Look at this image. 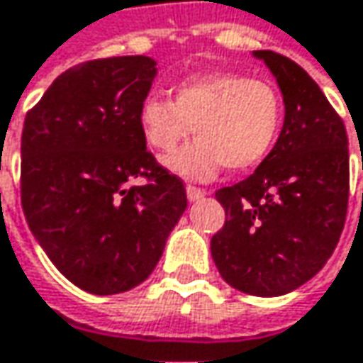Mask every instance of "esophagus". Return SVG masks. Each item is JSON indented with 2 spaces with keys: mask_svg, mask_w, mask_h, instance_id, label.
Returning <instances> with one entry per match:
<instances>
[{
  "mask_svg": "<svg viewBox=\"0 0 363 363\" xmlns=\"http://www.w3.org/2000/svg\"><path fill=\"white\" fill-rule=\"evenodd\" d=\"M203 195H208V191H203L199 186H193V184H186V197H189V201H199Z\"/></svg>",
  "mask_w": 363,
  "mask_h": 363,
  "instance_id": "esophagus-1",
  "label": "esophagus"
}]
</instances>
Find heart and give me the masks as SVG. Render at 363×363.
I'll use <instances>...</instances> for the list:
<instances>
[{"label":"heart","instance_id":"b5f03b06","mask_svg":"<svg viewBox=\"0 0 363 363\" xmlns=\"http://www.w3.org/2000/svg\"><path fill=\"white\" fill-rule=\"evenodd\" d=\"M139 130L149 147L170 153L191 135V145L164 160L186 179H212L224 166L245 172L274 149L284 122L279 89L239 72L193 74L174 86L172 99L149 95L139 114Z\"/></svg>","mask_w":363,"mask_h":363}]
</instances>
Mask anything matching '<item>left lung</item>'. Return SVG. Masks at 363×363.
Masks as SVG:
<instances>
[{
    "instance_id": "1",
    "label": "left lung",
    "mask_w": 363,
    "mask_h": 363,
    "mask_svg": "<svg viewBox=\"0 0 363 363\" xmlns=\"http://www.w3.org/2000/svg\"><path fill=\"white\" fill-rule=\"evenodd\" d=\"M253 55L279 83L284 122L255 172L216 193L226 222L210 247L230 286L279 297L315 277L339 243L349 199V149L341 116L299 64L277 51Z\"/></svg>"
}]
</instances>
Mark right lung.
Returning a JSON list of instances; mask_svg holds the SVG:
<instances>
[{"instance_id": "obj_1", "label": "right lung", "mask_w": 363, "mask_h": 363, "mask_svg": "<svg viewBox=\"0 0 363 363\" xmlns=\"http://www.w3.org/2000/svg\"><path fill=\"white\" fill-rule=\"evenodd\" d=\"M157 74L147 55L79 64L24 118L20 195L28 228L79 289L141 284L186 210L179 177L147 151L137 114ZM145 185H133L137 178Z\"/></svg>"}]
</instances>
